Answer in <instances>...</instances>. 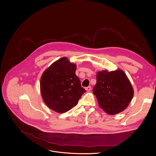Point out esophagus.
Here are the masks:
<instances>
[{"label":"esophagus","instance_id":"obj_1","mask_svg":"<svg viewBox=\"0 0 156 156\" xmlns=\"http://www.w3.org/2000/svg\"><path fill=\"white\" fill-rule=\"evenodd\" d=\"M91 87L90 86L87 87H86V90L87 91H90V90H91Z\"/></svg>","mask_w":156,"mask_h":156}]
</instances>
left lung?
Listing matches in <instances>:
<instances>
[{"instance_id": "left-lung-1", "label": "left lung", "mask_w": 156, "mask_h": 156, "mask_svg": "<svg viewBox=\"0 0 156 156\" xmlns=\"http://www.w3.org/2000/svg\"><path fill=\"white\" fill-rule=\"evenodd\" d=\"M93 92L106 113L114 115L127 107L133 98V89L123 71L102 70L98 72Z\"/></svg>"}]
</instances>
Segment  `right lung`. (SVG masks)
I'll return each instance as SVG.
<instances>
[{
    "mask_svg": "<svg viewBox=\"0 0 156 156\" xmlns=\"http://www.w3.org/2000/svg\"><path fill=\"white\" fill-rule=\"evenodd\" d=\"M76 65L63 57L53 63L42 74L41 91L43 100L52 110L59 113L75 106L86 90L75 75Z\"/></svg>",
    "mask_w": 156,
    "mask_h": 156,
    "instance_id": "right-lung-1",
    "label": "right lung"
}]
</instances>
